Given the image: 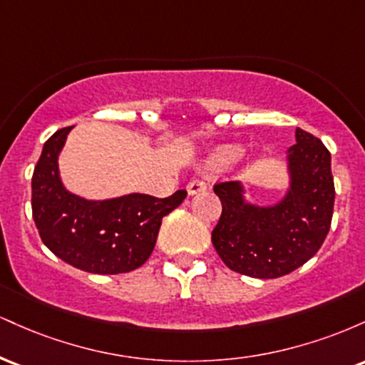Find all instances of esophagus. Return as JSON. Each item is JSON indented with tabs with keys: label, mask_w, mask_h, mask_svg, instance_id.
<instances>
[{
	"label": "esophagus",
	"mask_w": 365,
	"mask_h": 365,
	"mask_svg": "<svg viewBox=\"0 0 365 365\" xmlns=\"http://www.w3.org/2000/svg\"><path fill=\"white\" fill-rule=\"evenodd\" d=\"M206 188H207L206 182H202L200 178H192L190 182H188V185H187V192L190 195H194V194H199V192L206 190Z\"/></svg>",
	"instance_id": "34e87169"
}]
</instances>
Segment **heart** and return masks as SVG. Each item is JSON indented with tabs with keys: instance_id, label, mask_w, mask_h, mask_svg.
Masks as SVG:
<instances>
[{
	"instance_id": "b5f03b06",
	"label": "heart",
	"mask_w": 365,
	"mask_h": 365,
	"mask_svg": "<svg viewBox=\"0 0 365 365\" xmlns=\"http://www.w3.org/2000/svg\"><path fill=\"white\" fill-rule=\"evenodd\" d=\"M240 156V149L237 145H221L207 159L209 168H226Z\"/></svg>"
}]
</instances>
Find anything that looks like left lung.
I'll use <instances>...</instances> for the list:
<instances>
[{
	"instance_id": "left-lung-1",
	"label": "left lung",
	"mask_w": 365,
	"mask_h": 365,
	"mask_svg": "<svg viewBox=\"0 0 365 365\" xmlns=\"http://www.w3.org/2000/svg\"><path fill=\"white\" fill-rule=\"evenodd\" d=\"M288 149L292 187L279 204L250 206L237 182L215 183L220 221L212 245L232 271L252 278H279L305 264L321 249L334 206L331 154L312 133L297 128Z\"/></svg>"
}]
</instances>
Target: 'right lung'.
I'll return each mask as SVG.
<instances>
[{
  "label": "right lung",
  "mask_w": 365,
  "mask_h": 365,
  "mask_svg": "<svg viewBox=\"0 0 365 365\" xmlns=\"http://www.w3.org/2000/svg\"><path fill=\"white\" fill-rule=\"evenodd\" d=\"M72 127L44 142L32 175V217L41 240L61 261L94 274L137 269L153 254L161 220L177 209L187 190L158 199L130 194L86 200L70 194L58 175V154Z\"/></svg>",
  "instance_id": "1"
}]
</instances>
